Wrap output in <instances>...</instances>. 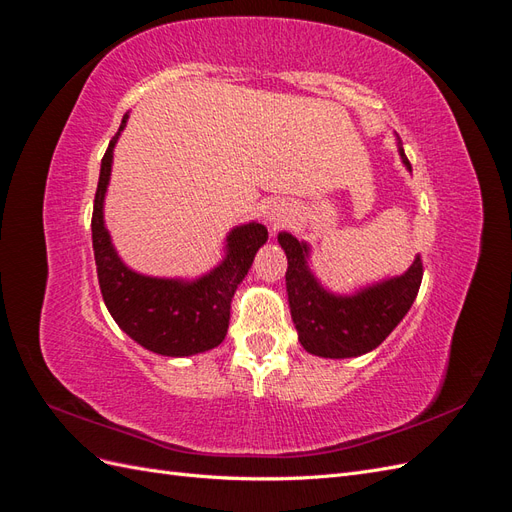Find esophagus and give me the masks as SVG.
<instances>
[{
	"label": "esophagus",
	"mask_w": 512,
	"mask_h": 512,
	"mask_svg": "<svg viewBox=\"0 0 512 512\" xmlns=\"http://www.w3.org/2000/svg\"><path fill=\"white\" fill-rule=\"evenodd\" d=\"M268 218L272 220V225H279V222H281V209H272V212L268 214Z\"/></svg>",
	"instance_id": "1"
}]
</instances>
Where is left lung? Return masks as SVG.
Here are the masks:
<instances>
[{
	"mask_svg": "<svg viewBox=\"0 0 512 512\" xmlns=\"http://www.w3.org/2000/svg\"><path fill=\"white\" fill-rule=\"evenodd\" d=\"M404 166L411 170L409 157ZM279 244L287 255V296L300 344L311 355L326 359L359 357L374 350L396 329L411 309L424 277L422 257H415L402 277L378 283L357 296L329 294L307 268V244L290 233H279Z\"/></svg>",
	"mask_w": 512,
	"mask_h": 512,
	"instance_id": "obj_1",
	"label": "left lung"
}]
</instances>
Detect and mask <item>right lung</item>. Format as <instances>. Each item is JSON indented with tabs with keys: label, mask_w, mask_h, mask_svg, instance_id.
<instances>
[{
	"label": "right lung",
	"mask_w": 512,
	"mask_h": 512,
	"mask_svg": "<svg viewBox=\"0 0 512 512\" xmlns=\"http://www.w3.org/2000/svg\"><path fill=\"white\" fill-rule=\"evenodd\" d=\"M123 123L108 144L93 207V251L103 303L121 329L151 352L164 357H190L218 346L227 335L231 298L251 268L268 229L259 222L233 229L227 238V259L203 279L181 283L131 272L116 255L103 227V196L110 181L112 151Z\"/></svg>",
	"instance_id": "right-lung-1"
}]
</instances>
